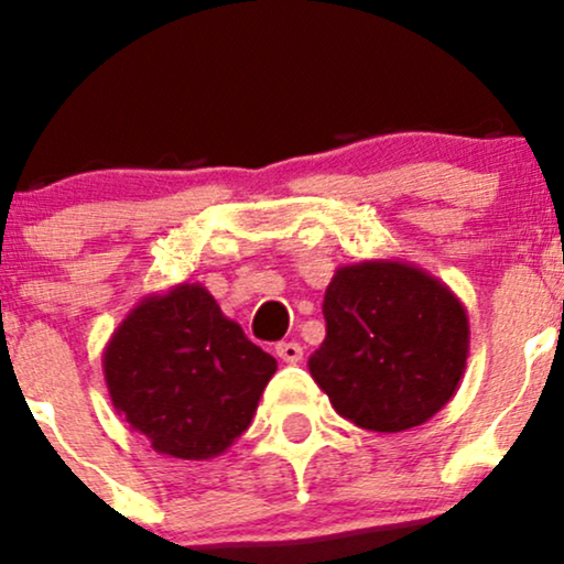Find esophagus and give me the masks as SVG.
<instances>
[{
    "label": "esophagus",
    "mask_w": 564,
    "mask_h": 564,
    "mask_svg": "<svg viewBox=\"0 0 564 564\" xmlns=\"http://www.w3.org/2000/svg\"><path fill=\"white\" fill-rule=\"evenodd\" d=\"M275 355L283 364L296 366L302 360V347L296 345V341H281V345H275Z\"/></svg>",
    "instance_id": "34e87169"
}]
</instances>
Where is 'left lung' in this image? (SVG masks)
I'll list each match as a JSON object with an SVG mask.
<instances>
[{
  "instance_id": "obj_1",
  "label": "left lung",
  "mask_w": 564,
  "mask_h": 564,
  "mask_svg": "<svg viewBox=\"0 0 564 564\" xmlns=\"http://www.w3.org/2000/svg\"><path fill=\"white\" fill-rule=\"evenodd\" d=\"M326 339L310 355L339 416L371 432L430 422L456 394L469 355L462 300L400 260L336 268L323 296Z\"/></svg>"
}]
</instances>
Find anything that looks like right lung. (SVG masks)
Instances as JSON below:
<instances>
[{
  "label": "right lung",
  "mask_w": 564,
  "mask_h": 564,
  "mask_svg": "<svg viewBox=\"0 0 564 564\" xmlns=\"http://www.w3.org/2000/svg\"><path fill=\"white\" fill-rule=\"evenodd\" d=\"M275 368L200 283L140 300L102 349L116 413L153 451L185 462L236 443Z\"/></svg>",
  "instance_id": "add662e5"
}]
</instances>
